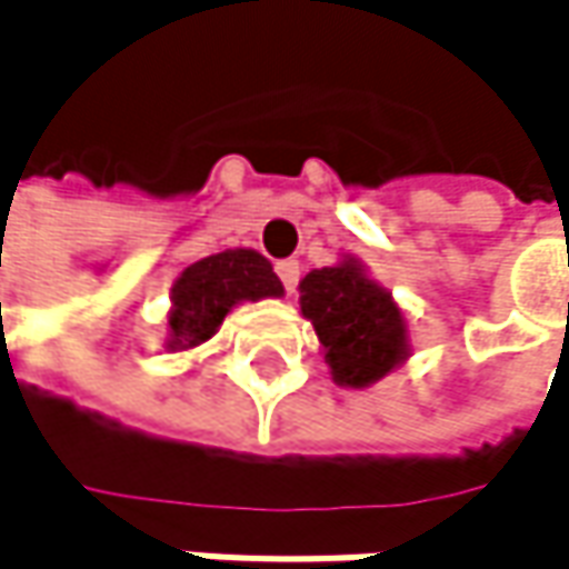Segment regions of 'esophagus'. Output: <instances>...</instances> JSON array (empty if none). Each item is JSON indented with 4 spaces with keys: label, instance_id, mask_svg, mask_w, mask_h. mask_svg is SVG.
<instances>
[{
    "label": "esophagus",
    "instance_id": "esophagus-1",
    "mask_svg": "<svg viewBox=\"0 0 569 569\" xmlns=\"http://www.w3.org/2000/svg\"><path fill=\"white\" fill-rule=\"evenodd\" d=\"M274 271H278V278H281V284H284V291H295V288H298V281H301V264H298L295 258L278 261V264H274Z\"/></svg>",
    "mask_w": 569,
    "mask_h": 569
}]
</instances>
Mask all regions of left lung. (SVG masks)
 Returning a JSON list of instances; mask_svg holds the SVG:
<instances>
[{"instance_id": "left-lung-1", "label": "left lung", "mask_w": 569, "mask_h": 569, "mask_svg": "<svg viewBox=\"0 0 569 569\" xmlns=\"http://www.w3.org/2000/svg\"><path fill=\"white\" fill-rule=\"evenodd\" d=\"M301 311L315 323L330 373L343 387H367L406 357L399 308L353 261L311 271L301 281Z\"/></svg>"}]
</instances>
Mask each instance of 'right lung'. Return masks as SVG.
<instances>
[{"instance_id": "obj_1", "label": "right lung", "mask_w": 569, "mask_h": 569, "mask_svg": "<svg viewBox=\"0 0 569 569\" xmlns=\"http://www.w3.org/2000/svg\"><path fill=\"white\" fill-rule=\"evenodd\" d=\"M284 288L271 271L268 258L251 249H232L209 254L182 271L173 288V311H170V347H196L209 340L236 301L278 298Z\"/></svg>"}]
</instances>
